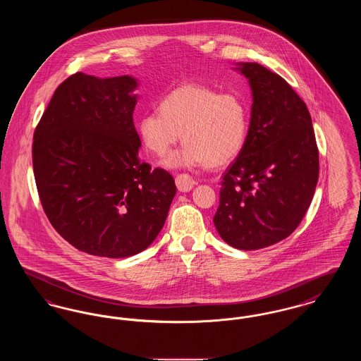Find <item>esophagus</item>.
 Here are the masks:
<instances>
[{
  "mask_svg": "<svg viewBox=\"0 0 361 361\" xmlns=\"http://www.w3.org/2000/svg\"><path fill=\"white\" fill-rule=\"evenodd\" d=\"M176 185L180 192H188L193 188L195 180L187 173H180L176 176Z\"/></svg>",
  "mask_w": 361,
  "mask_h": 361,
  "instance_id": "34e87169",
  "label": "esophagus"
}]
</instances>
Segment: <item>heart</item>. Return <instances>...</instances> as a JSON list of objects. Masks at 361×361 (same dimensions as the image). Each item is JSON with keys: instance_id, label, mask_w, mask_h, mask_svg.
I'll return each instance as SVG.
<instances>
[{"instance_id": "heart-1", "label": "heart", "mask_w": 361, "mask_h": 361, "mask_svg": "<svg viewBox=\"0 0 361 361\" xmlns=\"http://www.w3.org/2000/svg\"><path fill=\"white\" fill-rule=\"evenodd\" d=\"M161 112H147L137 121L145 146L158 157L181 139L184 147L165 159L168 166L219 168L231 162L245 146L249 106L245 99L211 86L185 82L171 90L159 104Z\"/></svg>"}]
</instances>
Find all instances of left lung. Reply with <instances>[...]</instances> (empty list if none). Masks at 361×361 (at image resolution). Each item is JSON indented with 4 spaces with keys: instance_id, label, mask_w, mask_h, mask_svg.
<instances>
[{
    "instance_id": "obj_1",
    "label": "left lung",
    "mask_w": 361,
    "mask_h": 361,
    "mask_svg": "<svg viewBox=\"0 0 361 361\" xmlns=\"http://www.w3.org/2000/svg\"><path fill=\"white\" fill-rule=\"evenodd\" d=\"M253 92L243 149L222 177L214 224L224 242L257 250L287 238L309 209L319 155L306 103L279 74L240 63Z\"/></svg>"
}]
</instances>
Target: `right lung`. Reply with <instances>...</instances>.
Returning a JSON list of instances; mask_svg holds the SVG:
<instances>
[{
    "label": "right lung",
    "mask_w": 361,
    "mask_h": 361,
    "mask_svg": "<svg viewBox=\"0 0 361 361\" xmlns=\"http://www.w3.org/2000/svg\"><path fill=\"white\" fill-rule=\"evenodd\" d=\"M137 81L75 73L54 92L35 128L42 207L58 234L100 257L145 250L176 195L171 173L145 162L134 126Z\"/></svg>",
    "instance_id": "1"
}]
</instances>
